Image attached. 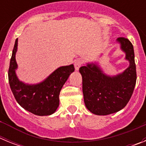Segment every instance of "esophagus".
I'll return each instance as SVG.
<instances>
[{
  "label": "esophagus",
  "mask_w": 146,
  "mask_h": 146,
  "mask_svg": "<svg viewBox=\"0 0 146 146\" xmlns=\"http://www.w3.org/2000/svg\"><path fill=\"white\" fill-rule=\"evenodd\" d=\"M83 64V60H81V59H77L74 61V67H75V69L77 71L79 70V69L80 68L81 66Z\"/></svg>",
  "instance_id": "1"
}]
</instances>
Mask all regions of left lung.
I'll list each match as a JSON object with an SVG mask.
<instances>
[{
    "instance_id": "8db88e82",
    "label": "left lung",
    "mask_w": 146,
    "mask_h": 146,
    "mask_svg": "<svg viewBox=\"0 0 146 146\" xmlns=\"http://www.w3.org/2000/svg\"><path fill=\"white\" fill-rule=\"evenodd\" d=\"M117 42L126 53V60L129 62L123 72L110 77L96 64H88L80 68L85 104L89 111L98 115L112 114L123 109L129 101L136 84L133 45L124 37L118 38Z\"/></svg>"
}]
</instances>
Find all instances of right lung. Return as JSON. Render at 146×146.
<instances>
[{"label":"right lung","instance_id":"1","mask_svg":"<svg viewBox=\"0 0 146 146\" xmlns=\"http://www.w3.org/2000/svg\"><path fill=\"white\" fill-rule=\"evenodd\" d=\"M17 42V38L8 73L11 91L18 104L28 112L36 115H50L58 108L60 91L71 73L74 71V65L59 67L38 84H25L19 80L15 72L17 69L15 59Z\"/></svg>","mask_w":146,"mask_h":146}]
</instances>
